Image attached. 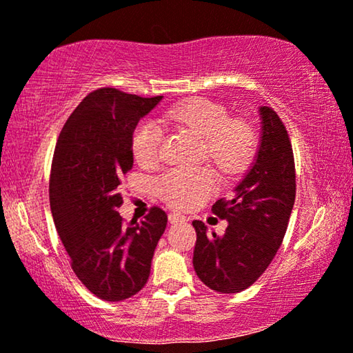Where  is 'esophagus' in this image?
<instances>
[{"label": "esophagus", "mask_w": 353, "mask_h": 353, "mask_svg": "<svg viewBox=\"0 0 353 353\" xmlns=\"http://www.w3.org/2000/svg\"><path fill=\"white\" fill-rule=\"evenodd\" d=\"M168 221H170L172 225H175V223H183V221H186V219L181 214H168Z\"/></svg>", "instance_id": "1"}]
</instances>
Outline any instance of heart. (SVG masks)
<instances>
[{
	"label": "heart",
	"mask_w": 353,
	"mask_h": 353,
	"mask_svg": "<svg viewBox=\"0 0 353 353\" xmlns=\"http://www.w3.org/2000/svg\"><path fill=\"white\" fill-rule=\"evenodd\" d=\"M162 119L188 128L204 139L205 156L226 175L243 170L255 146L250 125L233 120L223 105L210 99H191L168 109ZM162 127L154 119L138 122L132 133V151L141 165L157 162L162 144ZM156 190L167 204L190 209L205 201L215 190V176L205 167L168 168L157 178Z\"/></svg>",
	"instance_id": "obj_1"
}]
</instances>
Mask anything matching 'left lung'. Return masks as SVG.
<instances>
[{"label":"left lung","mask_w":353,"mask_h":353,"mask_svg":"<svg viewBox=\"0 0 353 353\" xmlns=\"http://www.w3.org/2000/svg\"><path fill=\"white\" fill-rule=\"evenodd\" d=\"M260 141L249 170L230 199L216 201L212 212L228 221L225 234L192 221L196 274L212 291L234 294L260 278L286 234L296 201V168L291 139L278 114L260 105Z\"/></svg>","instance_id":"8db88e82"}]
</instances>
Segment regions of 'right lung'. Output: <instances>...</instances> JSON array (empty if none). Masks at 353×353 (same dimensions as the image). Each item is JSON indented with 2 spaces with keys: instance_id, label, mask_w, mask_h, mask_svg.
<instances>
[{
  "instance_id": "right-lung-1",
  "label": "right lung",
  "mask_w": 353,
  "mask_h": 353,
  "mask_svg": "<svg viewBox=\"0 0 353 353\" xmlns=\"http://www.w3.org/2000/svg\"><path fill=\"white\" fill-rule=\"evenodd\" d=\"M162 101L115 88L90 93L57 139L50 180L51 214L77 278L96 297L119 302L148 283L167 214L152 207L123 223L120 180L133 168L132 133Z\"/></svg>"
}]
</instances>
